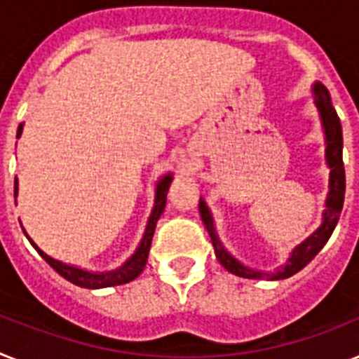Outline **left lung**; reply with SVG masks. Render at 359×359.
Wrapping results in <instances>:
<instances>
[{
	"label": "left lung",
	"instance_id": "obj_1",
	"mask_svg": "<svg viewBox=\"0 0 359 359\" xmlns=\"http://www.w3.org/2000/svg\"><path fill=\"white\" fill-rule=\"evenodd\" d=\"M313 102L318 106L319 114H321L323 126H325V133H327V163L330 167V192H328L327 200V211L323 215V224L310 238H306L301 245H297L293 250L292 257L288 259V264L284 268H279L273 273H264V271H255V269L245 268L231 257L226 251V248L222 245V242L216 236L215 226H212L211 212L207 209L205 201L200 200V215L201 220L205 224L211 242L215 245L216 259L220 260V264L231 271V273L244 277V279H269L279 280L292 277L293 273H297L310 260L323 250V245L327 244L330 235H332L334 227H336L339 215L343 209V200H345V167H343V133H341V123L337 117L336 109L332 108L330 102V95L325 86L316 84L313 86Z\"/></svg>",
	"mask_w": 359,
	"mask_h": 359
}]
</instances>
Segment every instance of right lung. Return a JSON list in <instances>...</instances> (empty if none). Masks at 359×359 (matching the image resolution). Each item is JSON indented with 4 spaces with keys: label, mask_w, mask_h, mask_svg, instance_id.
I'll return each mask as SVG.
<instances>
[{
    "label": "right lung",
    "mask_w": 359,
    "mask_h": 359,
    "mask_svg": "<svg viewBox=\"0 0 359 359\" xmlns=\"http://www.w3.org/2000/svg\"><path fill=\"white\" fill-rule=\"evenodd\" d=\"M22 124L18 126V135L20 137L22 135ZM170 182H172V176L168 174L159 182L158 185V192H156V205H154L152 216H150V220H148L147 231H144V236L141 240V244H139L137 251L130 257L119 269H115V271H106V273H90V271H84V269L75 268V266H67L60 260L51 259L49 255H46L43 251L38 248L34 242H32L29 236V242L34 245V250L40 253V257L46 260L47 264L51 266L55 269L56 273L62 275L64 279L69 280V283L76 284L80 288H90V290H97V288H108V286H117V284H126L130 280H133L135 277L141 275V271L147 266V259H148V251H150V244H152V236L154 231H156V224H158L159 216L163 215L165 211V203H167V192L168 187H170ZM18 194V180L14 177V196Z\"/></svg>",
    "instance_id": "add662e5"
}]
</instances>
